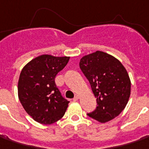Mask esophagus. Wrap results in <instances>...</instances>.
Returning <instances> with one entry per match:
<instances>
[{
	"label": "esophagus",
	"mask_w": 149,
	"mask_h": 149,
	"mask_svg": "<svg viewBox=\"0 0 149 149\" xmlns=\"http://www.w3.org/2000/svg\"><path fill=\"white\" fill-rule=\"evenodd\" d=\"M78 99H79V95H76L74 96V98H73V100H74V101H76V100H77Z\"/></svg>",
	"instance_id": "1"
}]
</instances>
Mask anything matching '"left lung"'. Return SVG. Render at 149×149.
I'll list each match as a JSON object with an SVG mask.
<instances>
[{"mask_svg":"<svg viewBox=\"0 0 149 149\" xmlns=\"http://www.w3.org/2000/svg\"><path fill=\"white\" fill-rule=\"evenodd\" d=\"M80 68L96 98V109L87 114L100 123L113 120L125 108L131 82L125 68L110 54L96 51L80 60Z\"/></svg>","mask_w":149,"mask_h":149,"instance_id":"8db88e82","label":"left lung"}]
</instances>
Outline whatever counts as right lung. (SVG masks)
<instances>
[{
	"mask_svg": "<svg viewBox=\"0 0 149 149\" xmlns=\"http://www.w3.org/2000/svg\"><path fill=\"white\" fill-rule=\"evenodd\" d=\"M69 58L40 55L21 71L18 81L19 99L24 110L36 122L51 125L64 116L69 101L61 95L55 77Z\"/></svg>",
	"mask_w": 149,
	"mask_h": 149,
	"instance_id": "obj_1",
	"label": "right lung"
}]
</instances>
